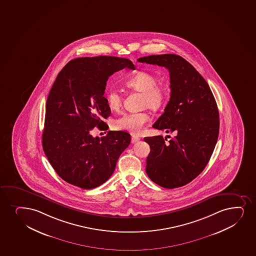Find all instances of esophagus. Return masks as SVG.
<instances>
[{
  "instance_id": "1",
  "label": "esophagus",
  "mask_w": 256,
  "mask_h": 256,
  "mask_svg": "<svg viewBox=\"0 0 256 256\" xmlns=\"http://www.w3.org/2000/svg\"><path fill=\"white\" fill-rule=\"evenodd\" d=\"M140 140V138H138V136H132L131 142L134 144V143H136V142H138Z\"/></svg>"
}]
</instances>
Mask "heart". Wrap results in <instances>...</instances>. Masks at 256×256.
<instances>
[{
    "label": "heart",
    "mask_w": 256,
    "mask_h": 256,
    "mask_svg": "<svg viewBox=\"0 0 256 256\" xmlns=\"http://www.w3.org/2000/svg\"><path fill=\"white\" fill-rule=\"evenodd\" d=\"M126 88L131 90L142 92V104L148 108L156 110L161 108L168 96V90L166 86L158 83L156 76L140 71L128 77L124 82ZM106 102L108 108L118 112L122 106V95L120 92L112 89L106 92ZM150 120V116L146 112L126 113L114 120V125L118 130H126L132 134H140L144 130V126Z\"/></svg>",
    "instance_id": "heart-1"
}]
</instances>
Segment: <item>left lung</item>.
<instances>
[{"instance_id":"1","label":"left lung","mask_w":256,"mask_h":256,"mask_svg":"<svg viewBox=\"0 0 256 256\" xmlns=\"http://www.w3.org/2000/svg\"><path fill=\"white\" fill-rule=\"evenodd\" d=\"M138 62L168 70L170 98L152 126L176 134L168 142L161 136L144 138L150 148L146 172L162 188L184 186L203 172L216 146L220 114L214 94L198 71L180 56L154 54Z\"/></svg>"}]
</instances>
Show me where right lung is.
<instances>
[{
    "label": "right lung",
    "instance_id": "add662e5",
    "mask_svg": "<svg viewBox=\"0 0 256 256\" xmlns=\"http://www.w3.org/2000/svg\"><path fill=\"white\" fill-rule=\"evenodd\" d=\"M125 68L136 70L126 58H76L60 70L52 86L42 149L58 176L68 184L84 190L104 184L130 144V134L124 131H108L101 138L90 134L95 126L108 130L104 119L112 112L104 96L106 82Z\"/></svg>",
    "mask_w": 256,
    "mask_h": 256
}]
</instances>
